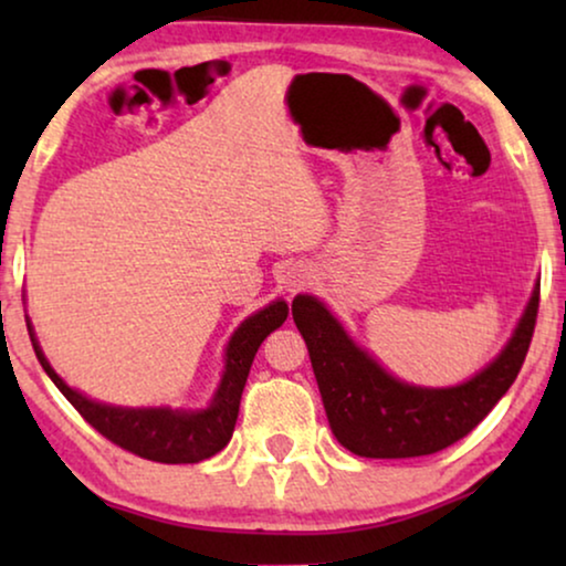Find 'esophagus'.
Masks as SVG:
<instances>
[{"label": "esophagus", "instance_id": "1", "mask_svg": "<svg viewBox=\"0 0 566 566\" xmlns=\"http://www.w3.org/2000/svg\"><path fill=\"white\" fill-rule=\"evenodd\" d=\"M277 283H281V289L285 291V293H298V291H304L308 283H312V273H308V268H304V265H291V268H285L281 275H277Z\"/></svg>", "mask_w": 566, "mask_h": 566}]
</instances>
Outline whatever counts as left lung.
Returning <instances> with one entry per match:
<instances>
[{"instance_id": "1", "label": "left lung", "mask_w": 566, "mask_h": 566, "mask_svg": "<svg viewBox=\"0 0 566 566\" xmlns=\"http://www.w3.org/2000/svg\"><path fill=\"white\" fill-rule=\"evenodd\" d=\"M538 291L513 337L486 366L459 386L428 389L394 378L368 350L353 343L319 298L298 293L293 322L308 347L329 428L347 451L363 459L430 455L469 436L521 374L538 316Z\"/></svg>"}]
</instances>
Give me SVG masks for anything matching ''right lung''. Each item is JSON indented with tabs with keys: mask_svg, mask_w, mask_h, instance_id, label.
<instances>
[{
	"mask_svg": "<svg viewBox=\"0 0 566 566\" xmlns=\"http://www.w3.org/2000/svg\"><path fill=\"white\" fill-rule=\"evenodd\" d=\"M289 316V304L283 298L273 301L260 312L239 324L223 355L221 384L211 405L206 409H172V407H115L84 397L51 368L41 345H38L33 324L28 319V332L33 350L56 389L72 401V407L95 428L99 436L113 440L115 446L159 463H198L211 459L231 440L239 401L250 376L254 353L270 332H275Z\"/></svg>",
	"mask_w": 566,
	"mask_h": 566,
	"instance_id": "add662e5",
	"label": "right lung"
}]
</instances>
